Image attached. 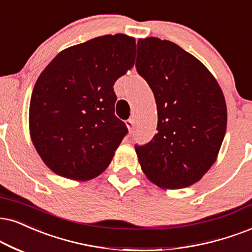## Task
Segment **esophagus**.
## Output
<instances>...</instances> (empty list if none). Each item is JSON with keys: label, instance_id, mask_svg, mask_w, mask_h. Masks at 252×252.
<instances>
[{"label": "esophagus", "instance_id": "esophagus-1", "mask_svg": "<svg viewBox=\"0 0 252 252\" xmlns=\"http://www.w3.org/2000/svg\"><path fill=\"white\" fill-rule=\"evenodd\" d=\"M126 126H128L129 131H132L133 126H135V121H133V119H129V120L126 122Z\"/></svg>", "mask_w": 252, "mask_h": 252}]
</instances>
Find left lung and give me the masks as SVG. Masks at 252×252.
I'll return each instance as SVG.
<instances>
[{
    "label": "left lung",
    "mask_w": 252,
    "mask_h": 252,
    "mask_svg": "<svg viewBox=\"0 0 252 252\" xmlns=\"http://www.w3.org/2000/svg\"><path fill=\"white\" fill-rule=\"evenodd\" d=\"M136 68L154 92L157 130L136 145L146 178L164 189L195 184L218 158L227 129L222 89L208 68L170 40L138 39Z\"/></svg>",
    "instance_id": "left-lung-1"
}]
</instances>
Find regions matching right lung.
Returning a JSON list of instances; mask_svg holds the SVG:
<instances>
[{
  "instance_id": "obj_1",
  "label": "right lung",
  "mask_w": 252,
  "mask_h": 252,
  "mask_svg": "<svg viewBox=\"0 0 252 252\" xmlns=\"http://www.w3.org/2000/svg\"><path fill=\"white\" fill-rule=\"evenodd\" d=\"M136 40L106 34L67 47L40 73L29 109L30 136L47 167L86 181L110 164L128 129L115 116L114 84L133 67Z\"/></svg>"
}]
</instances>
